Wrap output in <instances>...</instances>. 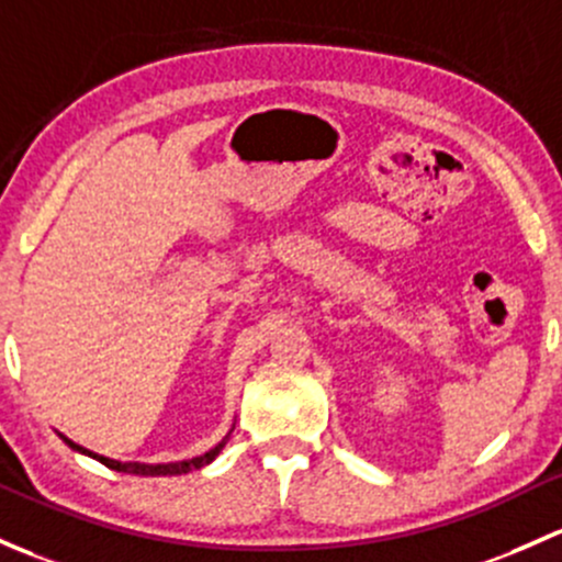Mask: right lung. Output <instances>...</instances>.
<instances>
[{
	"label": "right lung",
	"mask_w": 562,
	"mask_h": 562,
	"mask_svg": "<svg viewBox=\"0 0 562 562\" xmlns=\"http://www.w3.org/2000/svg\"><path fill=\"white\" fill-rule=\"evenodd\" d=\"M232 430H228V434L223 436V439L217 441V445L212 447L210 452L196 454V458H188V460H177V463H137V460H126V463H123V460H112V458H104V454H97V452L86 450V447L75 445V441L67 439V436H64V434H58V436H61V441L69 447V450H75V452H80V454H88V458L99 460V463H102V465H108V469H112V471H121V474L177 476V474H188V471H196V469H204V465H210L212 460H215L217 454H221L223 447H226V441H228V436H232Z\"/></svg>",
	"instance_id": "add662e5"
}]
</instances>
